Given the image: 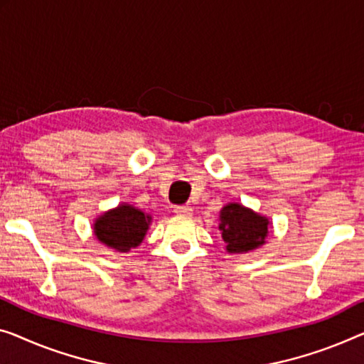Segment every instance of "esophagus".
<instances>
[{"mask_svg": "<svg viewBox=\"0 0 364 364\" xmlns=\"http://www.w3.org/2000/svg\"><path fill=\"white\" fill-rule=\"evenodd\" d=\"M175 213L178 215H191L193 214V208L188 204H183V205H175Z\"/></svg>", "mask_w": 364, "mask_h": 364, "instance_id": "1", "label": "esophagus"}]
</instances>
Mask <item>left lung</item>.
<instances>
[{
    "instance_id": "left-lung-1",
    "label": "left lung",
    "mask_w": 364,
    "mask_h": 364,
    "mask_svg": "<svg viewBox=\"0 0 364 364\" xmlns=\"http://www.w3.org/2000/svg\"><path fill=\"white\" fill-rule=\"evenodd\" d=\"M269 220L238 203L220 209L219 230L229 253H247L262 247L268 237Z\"/></svg>"
}]
</instances>
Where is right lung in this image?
<instances>
[{
  "instance_id": "add662e5",
  "label": "right lung",
  "mask_w": 364,
  "mask_h": 364,
  "mask_svg": "<svg viewBox=\"0 0 364 364\" xmlns=\"http://www.w3.org/2000/svg\"><path fill=\"white\" fill-rule=\"evenodd\" d=\"M151 217L130 204H119L97 217L93 230L97 240L117 252H129L139 247L147 234Z\"/></svg>"
}]
</instances>
